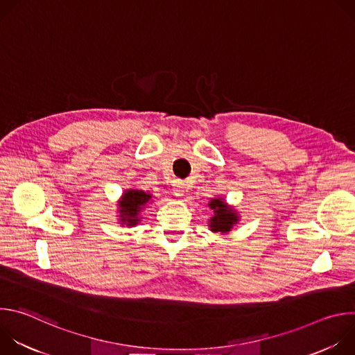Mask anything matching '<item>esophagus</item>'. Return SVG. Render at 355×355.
<instances>
[{"label": "esophagus", "mask_w": 355, "mask_h": 355, "mask_svg": "<svg viewBox=\"0 0 355 355\" xmlns=\"http://www.w3.org/2000/svg\"><path fill=\"white\" fill-rule=\"evenodd\" d=\"M184 192H185V189H184V182L175 181V184H174V195H175L177 198H180V196L184 195Z\"/></svg>", "instance_id": "esophagus-1"}]
</instances>
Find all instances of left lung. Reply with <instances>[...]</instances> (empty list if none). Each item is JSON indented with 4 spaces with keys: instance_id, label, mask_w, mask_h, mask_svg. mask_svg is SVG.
<instances>
[{
    "instance_id": "8db88e82",
    "label": "left lung",
    "mask_w": 355,
    "mask_h": 355,
    "mask_svg": "<svg viewBox=\"0 0 355 355\" xmlns=\"http://www.w3.org/2000/svg\"><path fill=\"white\" fill-rule=\"evenodd\" d=\"M209 208L215 212V216H212L209 220V227L215 233H227L239 222V215L236 211L227 207L222 198H214L209 202Z\"/></svg>"
}]
</instances>
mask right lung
<instances>
[{
	"mask_svg": "<svg viewBox=\"0 0 355 355\" xmlns=\"http://www.w3.org/2000/svg\"><path fill=\"white\" fill-rule=\"evenodd\" d=\"M153 195L140 189H126L119 202V220L121 225L136 226L140 222L139 214L147 205Z\"/></svg>",
	"mask_w": 355,
	"mask_h": 355,
	"instance_id": "obj_1",
	"label": "right lung"
}]
</instances>
